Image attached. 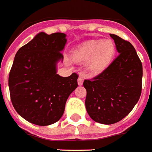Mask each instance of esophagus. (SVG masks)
Returning <instances> with one entry per match:
<instances>
[{"mask_svg":"<svg viewBox=\"0 0 152 152\" xmlns=\"http://www.w3.org/2000/svg\"><path fill=\"white\" fill-rule=\"evenodd\" d=\"M83 78L81 77V76H79L78 78V84L79 86H81V85H83Z\"/></svg>","mask_w":152,"mask_h":152,"instance_id":"esophagus-1","label":"esophagus"}]
</instances>
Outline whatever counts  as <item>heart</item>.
I'll return each instance as SVG.
<instances>
[{"label":"heart","mask_w":152,"mask_h":152,"mask_svg":"<svg viewBox=\"0 0 152 152\" xmlns=\"http://www.w3.org/2000/svg\"><path fill=\"white\" fill-rule=\"evenodd\" d=\"M115 53V46L111 40H91L74 48L71 57L77 62L88 61V70L97 74L108 67Z\"/></svg>","instance_id":"heart-1"}]
</instances>
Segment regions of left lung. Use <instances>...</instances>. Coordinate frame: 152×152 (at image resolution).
I'll return each instance as SVG.
<instances>
[{
    "label": "left lung",
    "instance_id": "left-lung-1",
    "mask_svg": "<svg viewBox=\"0 0 152 152\" xmlns=\"http://www.w3.org/2000/svg\"><path fill=\"white\" fill-rule=\"evenodd\" d=\"M119 56L102 73L84 80L85 105L88 115L102 124H112L127 116L142 92V64L129 42L110 34Z\"/></svg>",
    "mask_w": 152,
    "mask_h": 152
}]
</instances>
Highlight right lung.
I'll list each match as a JSON object with an SVG mask.
<instances>
[{"mask_svg": "<svg viewBox=\"0 0 152 152\" xmlns=\"http://www.w3.org/2000/svg\"><path fill=\"white\" fill-rule=\"evenodd\" d=\"M66 42L64 33L42 32L16 53L9 74L10 99L17 113L32 124L47 126L57 122L68 97L78 87L77 74H57Z\"/></svg>", "mask_w": 152, "mask_h": 152, "instance_id": "right-lung-1", "label": "right lung"}]
</instances>
